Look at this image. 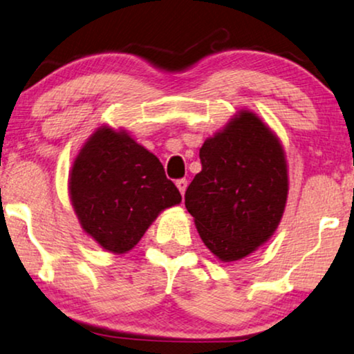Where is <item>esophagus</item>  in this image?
<instances>
[{"label": "esophagus", "instance_id": "esophagus-1", "mask_svg": "<svg viewBox=\"0 0 354 354\" xmlns=\"http://www.w3.org/2000/svg\"><path fill=\"white\" fill-rule=\"evenodd\" d=\"M176 185L178 188V192H180L182 195H185V190H187V185H188V182L185 180V178H178V180L176 182Z\"/></svg>", "mask_w": 354, "mask_h": 354}]
</instances>
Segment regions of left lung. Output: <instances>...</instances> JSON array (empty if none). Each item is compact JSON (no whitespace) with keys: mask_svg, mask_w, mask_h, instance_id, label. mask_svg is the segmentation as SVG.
I'll return each instance as SVG.
<instances>
[{"mask_svg":"<svg viewBox=\"0 0 354 354\" xmlns=\"http://www.w3.org/2000/svg\"><path fill=\"white\" fill-rule=\"evenodd\" d=\"M201 172L185 192V206L214 256L243 259L280 224L288 195L285 151L272 130L240 111L203 143Z\"/></svg>","mask_w":354,"mask_h":354,"instance_id":"left-lung-1","label":"left lung"}]
</instances>
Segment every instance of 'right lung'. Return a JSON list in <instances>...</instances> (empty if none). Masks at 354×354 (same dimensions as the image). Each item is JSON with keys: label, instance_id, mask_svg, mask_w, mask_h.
<instances>
[{"label": "right lung", "instance_id": "right-lung-1", "mask_svg": "<svg viewBox=\"0 0 354 354\" xmlns=\"http://www.w3.org/2000/svg\"><path fill=\"white\" fill-rule=\"evenodd\" d=\"M69 195L85 234L115 254L132 250L159 212L182 201L159 159L125 130L108 125L77 154Z\"/></svg>", "mask_w": 354, "mask_h": 354}]
</instances>
